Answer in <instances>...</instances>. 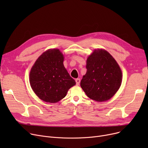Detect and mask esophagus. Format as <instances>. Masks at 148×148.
I'll use <instances>...</instances> for the list:
<instances>
[{
	"mask_svg": "<svg viewBox=\"0 0 148 148\" xmlns=\"http://www.w3.org/2000/svg\"><path fill=\"white\" fill-rule=\"evenodd\" d=\"M75 82H76V84L77 85H79V84L80 83V79H75Z\"/></svg>",
	"mask_w": 148,
	"mask_h": 148,
	"instance_id": "1",
	"label": "esophagus"
}]
</instances>
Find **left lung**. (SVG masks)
<instances>
[{
	"label": "left lung",
	"instance_id": "1",
	"mask_svg": "<svg viewBox=\"0 0 148 148\" xmlns=\"http://www.w3.org/2000/svg\"><path fill=\"white\" fill-rule=\"evenodd\" d=\"M86 69L80 86L90 99L98 102L105 101L119 89L122 71L117 62L107 51L94 50L87 59Z\"/></svg>",
	"mask_w": 148,
	"mask_h": 148
}]
</instances>
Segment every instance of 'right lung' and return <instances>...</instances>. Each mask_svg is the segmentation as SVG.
Masks as SVG:
<instances>
[{
    "instance_id": "right-lung-1",
    "label": "right lung",
    "mask_w": 148,
    "mask_h": 148,
    "mask_svg": "<svg viewBox=\"0 0 148 148\" xmlns=\"http://www.w3.org/2000/svg\"><path fill=\"white\" fill-rule=\"evenodd\" d=\"M64 59L59 49L49 50L38 58L30 70L31 88L44 101L58 102L75 84L64 66Z\"/></svg>"
}]
</instances>
